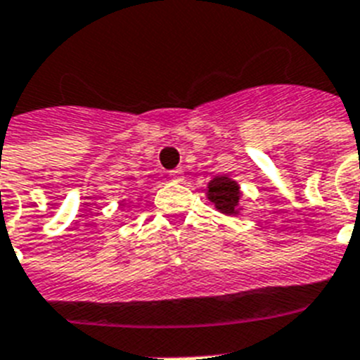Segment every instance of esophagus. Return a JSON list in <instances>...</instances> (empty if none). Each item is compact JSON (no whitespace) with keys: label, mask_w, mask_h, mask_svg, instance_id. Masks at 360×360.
<instances>
[{"label":"esophagus","mask_w":360,"mask_h":360,"mask_svg":"<svg viewBox=\"0 0 360 360\" xmlns=\"http://www.w3.org/2000/svg\"><path fill=\"white\" fill-rule=\"evenodd\" d=\"M168 177H170V179L174 181V183H183V181H185V174H183V172H181V170L170 172V175H168Z\"/></svg>","instance_id":"34e87169"}]
</instances>
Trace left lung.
I'll use <instances>...</instances> for the list:
<instances>
[{
    "label": "left lung",
    "mask_w": 360,
    "mask_h": 360,
    "mask_svg": "<svg viewBox=\"0 0 360 360\" xmlns=\"http://www.w3.org/2000/svg\"><path fill=\"white\" fill-rule=\"evenodd\" d=\"M241 188L238 181L229 175H216L208 181L207 199L212 201L217 212L223 216H240L241 212Z\"/></svg>",
    "instance_id": "left-lung-1"
}]
</instances>
